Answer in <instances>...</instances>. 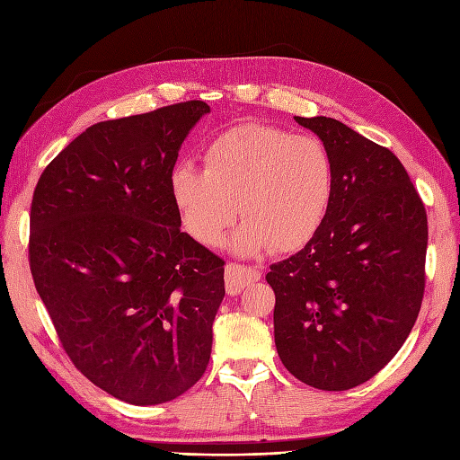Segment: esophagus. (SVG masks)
Wrapping results in <instances>:
<instances>
[{"mask_svg": "<svg viewBox=\"0 0 460 460\" xmlns=\"http://www.w3.org/2000/svg\"><path fill=\"white\" fill-rule=\"evenodd\" d=\"M259 278H261V272L255 267H245V264H235V262L226 264L225 282L230 296H238L243 288L257 282Z\"/></svg>", "mask_w": 460, "mask_h": 460, "instance_id": "obj_1", "label": "esophagus"}]
</instances>
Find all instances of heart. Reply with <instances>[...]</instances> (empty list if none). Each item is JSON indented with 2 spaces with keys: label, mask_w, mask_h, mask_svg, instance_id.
<instances>
[{
  "label": "heart",
  "mask_w": 460,
  "mask_h": 460,
  "mask_svg": "<svg viewBox=\"0 0 460 460\" xmlns=\"http://www.w3.org/2000/svg\"><path fill=\"white\" fill-rule=\"evenodd\" d=\"M205 169L178 164L171 193L193 240L215 247L240 213L234 249L296 252L314 238L333 193V163L314 136L247 122L220 134L203 155Z\"/></svg>",
  "instance_id": "heart-1"
}]
</instances>
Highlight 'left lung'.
<instances>
[{"label": "left lung", "mask_w": 460, "mask_h": 460, "mask_svg": "<svg viewBox=\"0 0 460 460\" xmlns=\"http://www.w3.org/2000/svg\"><path fill=\"white\" fill-rule=\"evenodd\" d=\"M326 146L333 193L301 252L270 264L274 341L297 380L343 392L370 380L405 343L426 286L428 218L405 166L328 117H296Z\"/></svg>", "instance_id": "obj_1"}]
</instances>
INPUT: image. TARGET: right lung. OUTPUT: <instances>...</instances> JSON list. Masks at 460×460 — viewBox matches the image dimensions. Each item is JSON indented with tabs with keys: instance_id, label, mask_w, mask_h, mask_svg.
I'll use <instances>...</instances> for the list:
<instances>
[{
	"instance_id": "obj_1",
	"label": "right lung",
	"mask_w": 460,
	"mask_h": 460,
	"mask_svg": "<svg viewBox=\"0 0 460 460\" xmlns=\"http://www.w3.org/2000/svg\"><path fill=\"white\" fill-rule=\"evenodd\" d=\"M205 102L97 122L41 172L29 261L65 353L130 405L196 384L211 357L225 261L180 230L171 174Z\"/></svg>"
}]
</instances>
